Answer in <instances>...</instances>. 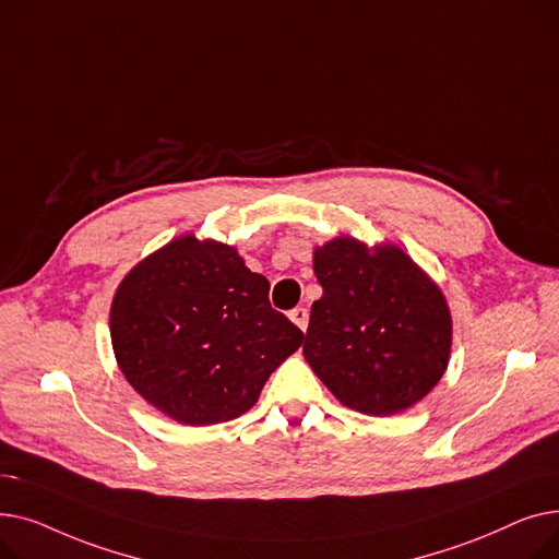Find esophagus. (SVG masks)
Returning <instances> with one entry per match:
<instances>
[{
    "mask_svg": "<svg viewBox=\"0 0 559 559\" xmlns=\"http://www.w3.org/2000/svg\"><path fill=\"white\" fill-rule=\"evenodd\" d=\"M289 319L295 321V324H297L301 331H306V329H308V310H306V308H295V310H289Z\"/></svg>",
    "mask_w": 559,
    "mask_h": 559,
    "instance_id": "34e87169",
    "label": "esophagus"
}]
</instances>
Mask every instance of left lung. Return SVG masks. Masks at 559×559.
Returning a JSON list of instances; mask_svg holds the SVG:
<instances>
[{
    "mask_svg": "<svg viewBox=\"0 0 559 559\" xmlns=\"http://www.w3.org/2000/svg\"><path fill=\"white\" fill-rule=\"evenodd\" d=\"M324 295L310 308L304 356L333 396L388 417L421 401L444 376L453 324L447 299L396 245L335 238L314 249Z\"/></svg>",
    "mask_w": 559,
    "mask_h": 559,
    "instance_id": "1",
    "label": "left lung"
}]
</instances>
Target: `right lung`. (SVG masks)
I'll return each instance as SVG.
<instances>
[{
  "label": "right lung",
  "mask_w": 559,
  "mask_h": 559,
  "mask_svg": "<svg viewBox=\"0 0 559 559\" xmlns=\"http://www.w3.org/2000/svg\"><path fill=\"white\" fill-rule=\"evenodd\" d=\"M110 340L131 388L169 419L211 426L255 405L304 333L235 247L181 235L124 276Z\"/></svg>",
  "instance_id": "1"
}]
</instances>
